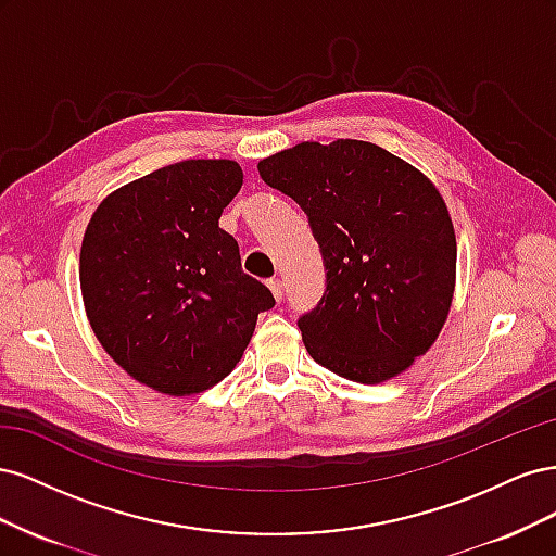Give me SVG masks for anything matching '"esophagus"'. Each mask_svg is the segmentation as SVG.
<instances>
[{"label": "esophagus", "instance_id": "1", "mask_svg": "<svg viewBox=\"0 0 556 556\" xmlns=\"http://www.w3.org/2000/svg\"><path fill=\"white\" fill-rule=\"evenodd\" d=\"M266 285H268V290L274 292L276 301H280V299H282V280H280V278H271Z\"/></svg>", "mask_w": 556, "mask_h": 556}]
</instances>
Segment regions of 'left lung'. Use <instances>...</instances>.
<instances>
[{
  "label": "left lung",
  "mask_w": 556,
  "mask_h": 556,
  "mask_svg": "<svg viewBox=\"0 0 556 556\" xmlns=\"http://www.w3.org/2000/svg\"><path fill=\"white\" fill-rule=\"evenodd\" d=\"M257 169L304 208L323 250L327 290L299 319L308 355L364 384L406 371L439 339L457 280V237L435 185L355 139L296 143Z\"/></svg>",
  "instance_id": "left-lung-1"
}]
</instances>
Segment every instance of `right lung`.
<instances>
[{"mask_svg":"<svg viewBox=\"0 0 556 556\" xmlns=\"http://www.w3.org/2000/svg\"><path fill=\"white\" fill-rule=\"evenodd\" d=\"M241 185L233 160L162 166L111 192L83 233L80 294L97 341L160 394L190 396L227 378L257 315L276 304L217 225Z\"/></svg>","mask_w":556,"mask_h":556,"instance_id":"obj_1","label":"right lung"}]
</instances>
